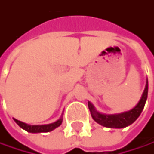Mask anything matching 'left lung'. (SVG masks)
<instances>
[{
  "instance_id": "obj_1",
  "label": "left lung",
  "mask_w": 154,
  "mask_h": 154,
  "mask_svg": "<svg viewBox=\"0 0 154 154\" xmlns=\"http://www.w3.org/2000/svg\"><path fill=\"white\" fill-rule=\"evenodd\" d=\"M147 97H148V79L146 81V86L140 102L133 109L129 111L124 112V113L121 114L104 115L99 113L91 102L88 103V106L91 111L92 118L94 119L95 122L100 124V125L109 128H123L131 125L132 123H134L137 120V118L140 116L144 108Z\"/></svg>"
}]
</instances>
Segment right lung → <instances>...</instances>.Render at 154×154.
Listing matches in <instances>:
<instances>
[{
	"instance_id": "1",
	"label": "right lung",
	"mask_w": 154,
	"mask_h": 154,
	"mask_svg": "<svg viewBox=\"0 0 154 154\" xmlns=\"http://www.w3.org/2000/svg\"><path fill=\"white\" fill-rule=\"evenodd\" d=\"M14 122L18 125L21 128L26 130L27 132H30V133H41V132H50L51 130L55 129L56 128L60 127L61 124L63 122V116H61L60 119H58L56 122L54 123H51V124H48V125H27L26 123H23L17 119H14Z\"/></svg>"
}]
</instances>
